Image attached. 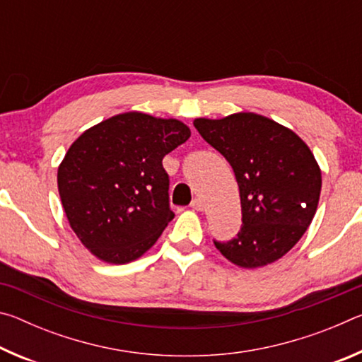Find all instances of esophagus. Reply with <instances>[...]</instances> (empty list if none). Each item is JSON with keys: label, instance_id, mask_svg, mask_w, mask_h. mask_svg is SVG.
Here are the masks:
<instances>
[{"label": "esophagus", "instance_id": "34e87169", "mask_svg": "<svg viewBox=\"0 0 362 362\" xmlns=\"http://www.w3.org/2000/svg\"><path fill=\"white\" fill-rule=\"evenodd\" d=\"M192 207L194 211H204V201L201 198H196V199H193Z\"/></svg>", "mask_w": 362, "mask_h": 362}]
</instances>
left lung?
Listing matches in <instances>:
<instances>
[{"mask_svg": "<svg viewBox=\"0 0 362 362\" xmlns=\"http://www.w3.org/2000/svg\"><path fill=\"white\" fill-rule=\"evenodd\" d=\"M193 124L230 163L240 187L243 226L231 241H214L216 247L240 268L279 260L303 236L320 203L321 168L310 146L289 127L250 112Z\"/></svg>", "mask_w": 362, "mask_h": 362, "instance_id": "obj_1", "label": "left lung"}]
</instances>
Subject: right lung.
Masks as SVG:
<instances>
[{"mask_svg":"<svg viewBox=\"0 0 362 362\" xmlns=\"http://www.w3.org/2000/svg\"><path fill=\"white\" fill-rule=\"evenodd\" d=\"M192 136L175 118L127 112L86 129L65 153L57 187L78 240L97 259L124 265L174 218L163 158Z\"/></svg>","mask_w":362,"mask_h":362,"instance_id":"add662e5","label":"right lung"}]
</instances>
